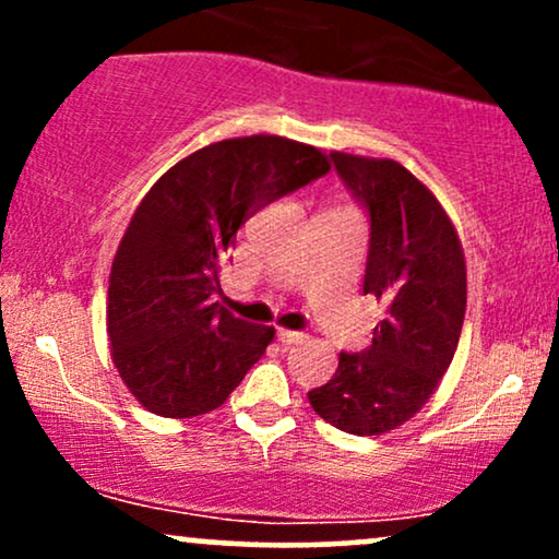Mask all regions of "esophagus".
Segmentation results:
<instances>
[{
  "instance_id": "esophagus-1",
  "label": "esophagus",
  "mask_w": 559,
  "mask_h": 559,
  "mask_svg": "<svg viewBox=\"0 0 559 559\" xmlns=\"http://www.w3.org/2000/svg\"><path fill=\"white\" fill-rule=\"evenodd\" d=\"M301 338H305V333H299V331H286V329H278V342L284 344V346L299 344Z\"/></svg>"
}]
</instances>
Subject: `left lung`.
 Here are the masks:
<instances>
[{"mask_svg":"<svg viewBox=\"0 0 559 559\" xmlns=\"http://www.w3.org/2000/svg\"><path fill=\"white\" fill-rule=\"evenodd\" d=\"M331 159L370 215L362 292L386 312L373 344L338 355L336 373L307 400L338 431L381 436L431 400L457 352L465 254L447 210L404 165L346 152H331Z\"/></svg>","mask_w":559,"mask_h":559,"instance_id":"8db88e82","label":"left lung"}]
</instances>
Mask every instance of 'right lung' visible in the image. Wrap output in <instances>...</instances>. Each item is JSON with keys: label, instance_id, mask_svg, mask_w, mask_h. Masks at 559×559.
<instances>
[{"label": "right lung", "instance_id": "1", "mask_svg": "<svg viewBox=\"0 0 559 559\" xmlns=\"http://www.w3.org/2000/svg\"><path fill=\"white\" fill-rule=\"evenodd\" d=\"M329 170L318 146L260 133L202 146L146 191L112 260L107 333L115 368L150 413H210L265 355L275 329L213 301L221 271L249 217Z\"/></svg>", "mask_w": 559, "mask_h": 559}]
</instances>
